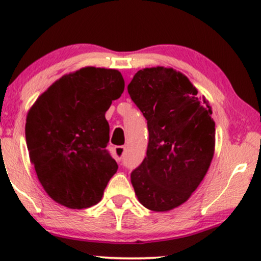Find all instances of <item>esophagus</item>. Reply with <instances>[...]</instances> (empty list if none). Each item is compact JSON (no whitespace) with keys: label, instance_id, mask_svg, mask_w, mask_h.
<instances>
[{"label":"esophagus","instance_id":"esophagus-1","mask_svg":"<svg viewBox=\"0 0 261 261\" xmlns=\"http://www.w3.org/2000/svg\"><path fill=\"white\" fill-rule=\"evenodd\" d=\"M124 154H125V148H124V146H116V148H115L116 160L121 161L122 159L124 158Z\"/></svg>","mask_w":261,"mask_h":261}]
</instances>
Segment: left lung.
Wrapping results in <instances>:
<instances>
[{
    "label": "left lung",
    "mask_w": 261,
    "mask_h": 261,
    "mask_svg": "<svg viewBox=\"0 0 261 261\" xmlns=\"http://www.w3.org/2000/svg\"><path fill=\"white\" fill-rule=\"evenodd\" d=\"M128 94L148 121L149 144L130 173L138 200L146 209L168 211L198 188L215 150L213 111L197 88L173 68L138 70Z\"/></svg>",
    "instance_id": "1"
}]
</instances>
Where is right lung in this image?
Here are the masks:
<instances>
[{"label":"right lung","mask_w":261,"mask_h":261,"mask_svg":"<svg viewBox=\"0 0 261 261\" xmlns=\"http://www.w3.org/2000/svg\"><path fill=\"white\" fill-rule=\"evenodd\" d=\"M123 90L118 70L85 67L55 82L28 112L30 161L45 192L58 204L93 206L117 172V162L106 149L105 113Z\"/></svg>","instance_id":"right-lung-1"}]
</instances>
